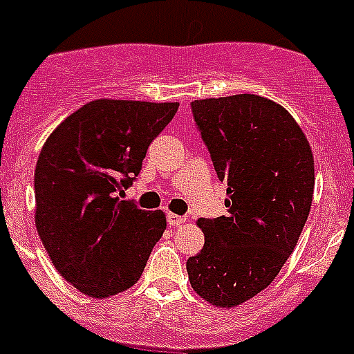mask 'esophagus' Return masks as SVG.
<instances>
[{"label": "esophagus", "mask_w": 354, "mask_h": 354, "mask_svg": "<svg viewBox=\"0 0 354 354\" xmlns=\"http://www.w3.org/2000/svg\"><path fill=\"white\" fill-rule=\"evenodd\" d=\"M167 220H168V225H170V227H177V225H183L184 221H186V218H184V216H179V214H174V212H168Z\"/></svg>", "instance_id": "1"}]
</instances>
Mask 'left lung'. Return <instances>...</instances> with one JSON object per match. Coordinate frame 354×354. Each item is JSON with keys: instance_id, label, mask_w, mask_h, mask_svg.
<instances>
[{"instance_id": "1", "label": "left lung", "mask_w": 354, "mask_h": 354, "mask_svg": "<svg viewBox=\"0 0 354 354\" xmlns=\"http://www.w3.org/2000/svg\"><path fill=\"white\" fill-rule=\"evenodd\" d=\"M193 117L227 183V216L196 221L204 248L187 259L193 290L234 308L274 280L298 243L314 196V154L283 106L255 93L200 99Z\"/></svg>"}]
</instances>
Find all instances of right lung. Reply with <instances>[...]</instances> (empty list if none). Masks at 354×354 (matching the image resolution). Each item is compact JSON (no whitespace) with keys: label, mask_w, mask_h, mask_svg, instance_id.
Returning a JSON list of instances; mask_svg holds the SVG:
<instances>
[{"label":"right lung","mask_w":354,"mask_h":354,"mask_svg":"<svg viewBox=\"0 0 354 354\" xmlns=\"http://www.w3.org/2000/svg\"><path fill=\"white\" fill-rule=\"evenodd\" d=\"M179 102L95 99L68 115L40 150L35 227L56 271L93 299L142 277L167 228L162 211L120 200Z\"/></svg>","instance_id":"add662e5"}]
</instances>
